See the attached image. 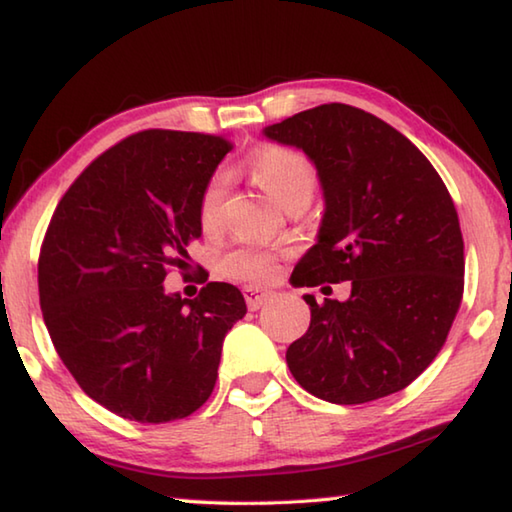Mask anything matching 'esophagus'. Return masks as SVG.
<instances>
[{"mask_svg":"<svg viewBox=\"0 0 512 512\" xmlns=\"http://www.w3.org/2000/svg\"><path fill=\"white\" fill-rule=\"evenodd\" d=\"M244 298H246L248 309L250 311H257L268 298H271V291H264V289H259V287H246L244 289Z\"/></svg>","mask_w":512,"mask_h":512,"instance_id":"34e87169","label":"esophagus"}]
</instances>
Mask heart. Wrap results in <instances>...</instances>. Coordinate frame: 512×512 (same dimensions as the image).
Returning <instances> with one entry per match:
<instances>
[{"instance_id": "1", "label": "heart", "mask_w": 512, "mask_h": 512, "mask_svg": "<svg viewBox=\"0 0 512 512\" xmlns=\"http://www.w3.org/2000/svg\"><path fill=\"white\" fill-rule=\"evenodd\" d=\"M248 169L266 192H271L284 207L305 203L309 205L318 187V173L307 155L291 146L268 144L257 149L248 158ZM225 201H228V183L225 178L212 176L201 194L198 219L203 230L214 232L223 223ZM275 253L268 248L239 246L225 253L221 259V273L237 282H264L273 275Z\"/></svg>"}]
</instances>
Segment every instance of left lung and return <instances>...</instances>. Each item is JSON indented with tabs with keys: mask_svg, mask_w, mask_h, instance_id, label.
<instances>
[{
	"mask_svg": "<svg viewBox=\"0 0 512 512\" xmlns=\"http://www.w3.org/2000/svg\"><path fill=\"white\" fill-rule=\"evenodd\" d=\"M264 135L305 151L323 185L318 244L291 282L352 284L345 302L302 296L311 323L287 350L291 375L332 404L402 391L436 359L463 300V235L443 178L400 131L345 103Z\"/></svg>",
	"mask_w": 512,
	"mask_h": 512,
	"instance_id": "obj_1",
	"label": "left lung"
}]
</instances>
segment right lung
Returning <instances> with one entry per match:
<instances>
[{"mask_svg":"<svg viewBox=\"0 0 512 512\" xmlns=\"http://www.w3.org/2000/svg\"><path fill=\"white\" fill-rule=\"evenodd\" d=\"M232 149L221 135L142 131L101 153L60 198L38 259L42 318L76 384L126 420H183L207 402L246 300L207 282L167 293L201 237L198 205ZM207 280V277H205Z\"/></svg>","mask_w":512,"mask_h":512,"instance_id":"1","label":"right lung"}]
</instances>
